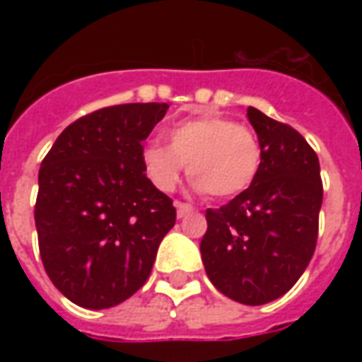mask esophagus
Returning <instances> with one entry per match:
<instances>
[{"label":"esophagus","instance_id":"1","mask_svg":"<svg viewBox=\"0 0 362 362\" xmlns=\"http://www.w3.org/2000/svg\"><path fill=\"white\" fill-rule=\"evenodd\" d=\"M194 213V207L188 204H182V202H176V215L178 217H188V215H192Z\"/></svg>","mask_w":362,"mask_h":362}]
</instances>
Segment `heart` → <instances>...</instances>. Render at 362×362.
Instances as JSON below:
<instances>
[{
	"mask_svg": "<svg viewBox=\"0 0 362 362\" xmlns=\"http://www.w3.org/2000/svg\"><path fill=\"white\" fill-rule=\"evenodd\" d=\"M168 145L151 141L143 149V168L153 186L173 192L184 168L199 192L227 199L250 188L264 160L258 134L223 114H197L166 129Z\"/></svg>",
	"mask_w": 362,
	"mask_h": 362,
	"instance_id": "1",
	"label": "heart"
}]
</instances>
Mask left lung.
<instances>
[{"label": "left lung", "instance_id": "left-lung-1", "mask_svg": "<svg viewBox=\"0 0 362 362\" xmlns=\"http://www.w3.org/2000/svg\"><path fill=\"white\" fill-rule=\"evenodd\" d=\"M264 160L250 188L207 209L199 250L217 291L258 306L287 293L310 264L318 240V155L295 127L248 106Z\"/></svg>", "mask_w": 362, "mask_h": 362}]
</instances>
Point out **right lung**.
Segmentation results:
<instances>
[{"label":"right lung","mask_w":362,"mask_h":362,"mask_svg":"<svg viewBox=\"0 0 362 362\" xmlns=\"http://www.w3.org/2000/svg\"><path fill=\"white\" fill-rule=\"evenodd\" d=\"M166 103L106 106L59 134L38 170L35 223L44 269L83 308L124 303L149 279L176 223L143 168V141Z\"/></svg>","instance_id":"obj_1"}]
</instances>
